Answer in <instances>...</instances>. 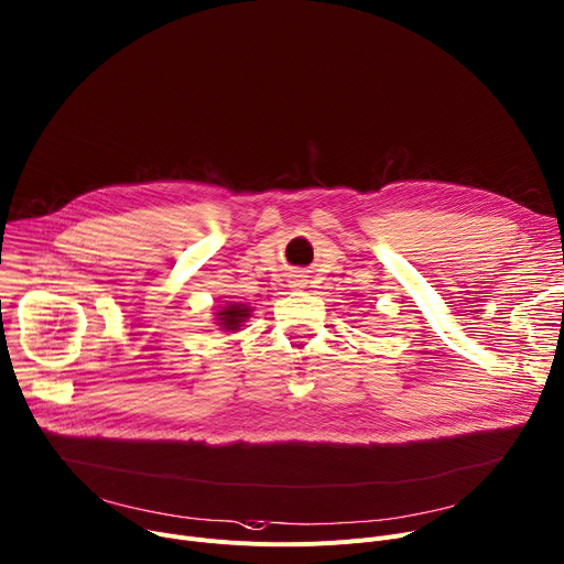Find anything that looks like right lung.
<instances>
[{
	"mask_svg": "<svg viewBox=\"0 0 564 564\" xmlns=\"http://www.w3.org/2000/svg\"><path fill=\"white\" fill-rule=\"evenodd\" d=\"M248 316H250V307H246L243 303H229L218 312V324L225 330H236Z\"/></svg>",
	"mask_w": 564,
	"mask_h": 564,
	"instance_id": "add662e5",
	"label": "right lung"
}]
</instances>
